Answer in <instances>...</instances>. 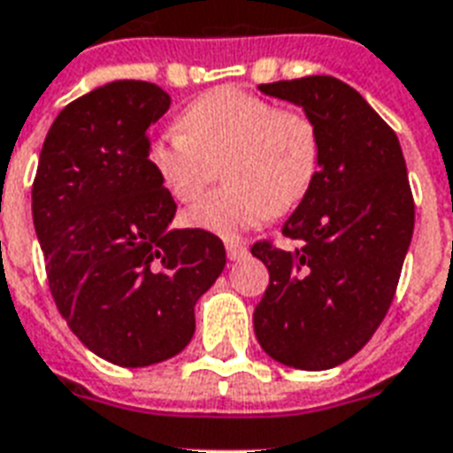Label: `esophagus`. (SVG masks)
I'll use <instances>...</instances> for the list:
<instances>
[{
  "label": "esophagus",
  "instance_id": "esophagus-1",
  "mask_svg": "<svg viewBox=\"0 0 453 453\" xmlns=\"http://www.w3.org/2000/svg\"><path fill=\"white\" fill-rule=\"evenodd\" d=\"M226 255H229V259H243L245 255H248V245L243 243H226Z\"/></svg>",
  "mask_w": 453,
  "mask_h": 453
}]
</instances>
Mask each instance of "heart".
<instances>
[{"instance_id":"heart-1","label":"heart","mask_w":453,"mask_h":453,"mask_svg":"<svg viewBox=\"0 0 453 453\" xmlns=\"http://www.w3.org/2000/svg\"><path fill=\"white\" fill-rule=\"evenodd\" d=\"M324 143L317 120L257 94L219 87L191 101L177 132L153 139L146 153L157 184L188 205L217 177L222 188L196 203L187 224L222 238L288 215L317 184Z\"/></svg>"}]
</instances>
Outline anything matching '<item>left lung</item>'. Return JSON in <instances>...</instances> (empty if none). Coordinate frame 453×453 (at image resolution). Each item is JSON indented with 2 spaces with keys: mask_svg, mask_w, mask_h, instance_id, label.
I'll use <instances>...</instances> for the list:
<instances>
[{
  "mask_svg": "<svg viewBox=\"0 0 453 453\" xmlns=\"http://www.w3.org/2000/svg\"><path fill=\"white\" fill-rule=\"evenodd\" d=\"M259 89L317 120L324 157L311 194L281 229L297 248H250L269 269L255 335L286 366L333 369L373 338L397 290L416 215L404 156L390 125L338 77Z\"/></svg>",
  "mask_w": 453,
  "mask_h": 453,
  "instance_id": "obj_1",
  "label": "left lung"
}]
</instances>
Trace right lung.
<instances>
[{"label":"right lung","mask_w":453,"mask_h":453,"mask_svg":"<svg viewBox=\"0 0 453 453\" xmlns=\"http://www.w3.org/2000/svg\"><path fill=\"white\" fill-rule=\"evenodd\" d=\"M170 108L157 84L118 80L63 108L33 181L49 290L101 359L139 369L194 338V307L226 265L222 238L170 229L177 203L149 167V127Z\"/></svg>","instance_id":"obj_1"}]
</instances>
